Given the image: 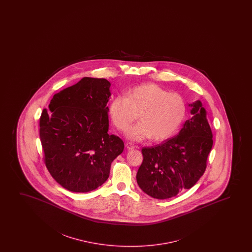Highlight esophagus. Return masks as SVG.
Segmentation results:
<instances>
[{
  "instance_id": "34e87169",
  "label": "esophagus",
  "mask_w": 252,
  "mask_h": 252,
  "mask_svg": "<svg viewBox=\"0 0 252 252\" xmlns=\"http://www.w3.org/2000/svg\"><path fill=\"white\" fill-rule=\"evenodd\" d=\"M126 148L128 150H132V149L135 148V145L132 144V143H130V142H127L126 144Z\"/></svg>"
}]
</instances>
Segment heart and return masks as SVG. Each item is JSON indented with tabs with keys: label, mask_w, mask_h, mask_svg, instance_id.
<instances>
[{
	"label": "heart",
	"mask_w": 252,
	"mask_h": 252,
	"mask_svg": "<svg viewBox=\"0 0 252 252\" xmlns=\"http://www.w3.org/2000/svg\"><path fill=\"white\" fill-rule=\"evenodd\" d=\"M187 114L182 94L168 92L157 84H144L129 90L125 98L114 97L108 107L111 121L118 130L127 131L137 118L139 122L128 131V138L154 141L171 138L179 130Z\"/></svg>",
	"instance_id": "heart-1"
}]
</instances>
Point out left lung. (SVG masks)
<instances>
[{"instance_id":"obj_1","label":"left lung","mask_w":252,"mask_h":252,"mask_svg":"<svg viewBox=\"0 0 252 252\" xmlns=\"http://www.w3.org/2000/svg\"><path fill=\"white\" fill-rule=\"evenodd\" d=\"M189 107L192 117L178 134L161 145L142 149L144 159L137 183L152 198L169 199L189 189L206 170L214 144L213 132L200 100Z\"/></svg>"}]
</instances>
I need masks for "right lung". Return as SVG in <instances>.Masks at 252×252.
<instances>
[{
    "label": "right lung",
    "mask_w": 252,
    "mask_h": 252,
    "mask_svg": "<svg viewBox=\"0 0 252 252\" xmlns=\"http://www.w3.org/2000/svg\"><path fill=\"white\" fill-rule=\"evenodd\" d=\"M110 83L83 77L53 95L43 109L39 136L45 166L63 188L86 193L101 186L124 142L108 131Z\"/></svg>",
    "instance_id": "1"
}]
</instances>
